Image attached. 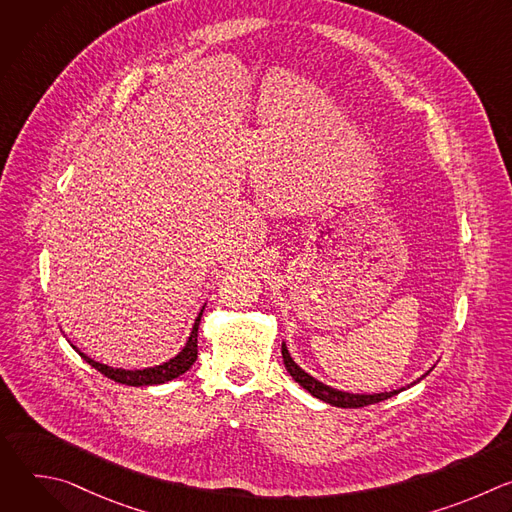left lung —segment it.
<instances>
[{
    "label": "left lung",
    "instance_id": "1",
    "mask_svg": "<svg viewBox=\"0 0 512 512\" xmlns=\"http://www.w3.org/2000/svg\"><path fill=\"white\" fill-rule=\"evenodd\" d=\"M281 356H283V364L287 373L291 375V379H294L298 385H302L310 395H314L316 399L332 405V407H342V409H356V407H364V405H373V403H381L405 389H409L411 385L419 383L423 377H427L431 373V369L427 373H423L417 381H413L411 385L407 387H401V389H393V391H385V393H348V391H342V389H334L322 381H318L316 377H312L310 373H306L300 364L294 360V356L289 354L287 350V344L285 340L281 342Z\"/></svg>",
    "mask_w": 512,
    "mask_h": 512
}]
</instances>
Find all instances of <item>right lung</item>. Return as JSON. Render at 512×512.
Wrapping results in <instances>:
<instances>
[{"instance_id": "obj_1", "label": "right lung", "mask_w": 512, "mask_h": 512, "mask_svg": "<svg viewBox=\"0 0 512 512\" xmlns=\"http://www.w3.org/2000/svg\"><path fill=\"white\" fill-rule=\"evenodd\" d=\"M206 304L202 306V310L198 312L194 324H192V330H190V336L186 340V344L182 346V350L172 356L170 360L162 362V364H156V367H148V369H115V367H109V364H103L91 356H87L85 352H81L75 344H70L72 348H75L83 360H87L93 369H97L99 373H103L107 379L115 381V383H121V385H127V387H152V385H164L168 381H174L178 379L180 375H184L186 371H190V367L194 364L196 356H198V326H200V318H202V312H204Z\"/></svg>"}]
</instances>
